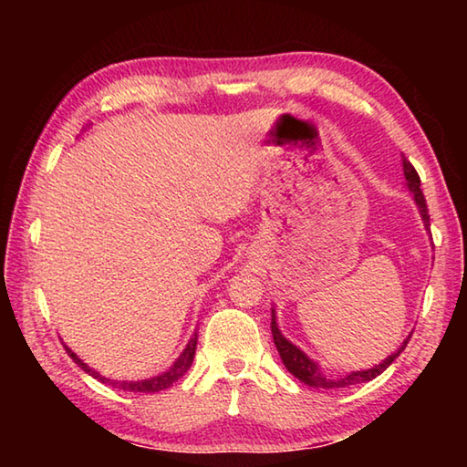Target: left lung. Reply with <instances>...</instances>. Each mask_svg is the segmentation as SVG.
<instances>
[{"label": "left lung", "mask_w": 467, "mask_h": 467, "mask_svg": "<svg viewBox=\"0 0 467 467\" xmlns=\"http://www.w3.org/2000/svg\"><path fill=\"white\" fill-rule=\"evenodd\" d=\"M404 175H406V181H408V187L410 192L414 193V202L418 205V210H420V216L424 220V226L426 231H431V216H429V208H426V200L422 195V189H420V177H418L416 169L412 167V162L408 161V158L404 156ZM272 336H274V344L275 348H278L280 352V358L284 362V367H286L292 375H295L298 381H303L306 385L311 387H323V389H336V387H346V385H357V383H365V381H373L375 377H379L383 373V370L391 365V362L400 357L401 352H404V348L408 346L410 337L404 344H401V348L395 354H391L389 358H385L381 365H377L373 368L368 370H357V373H350L346 377H339V379H329L326 377L319 370V367L315 365V362L306 357V354L303 350H298V348L295 344H290L286 337L282 336V331L278 329V323H275V313L272 311Z\"/></svg>", "instance_id": "left-lung-1"}]
</instances>
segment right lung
<instances>
[{
    "instance_id": "right-lung-1",
    "label": "right lung",
    "mask_w": 467,
    "mask_h": 467,
    "mask_svg": "<svg viewBox=\"0 0 467 467\" xmlns=\"http://www.w3.org/2000/svg\"><path fill=\"white\" fill-rule=\"evenodd\" d=\"M195 346H197V334H193V337L189 339V344H187V348L183 350V354H181L175 365H172V367L167 370V373H162V375H158V377H152V379H144V381H133V383H128V381H123V383H119V381H110V379L99 375L97 370H92L88 365H84V362H82L80 358H78L76 354H74L72 350H69L67 346H66V350H67V354H69V358H72L78 367L84 368L86 373L92 375L94 379H99L100 383H109V385H113V387H121V389H128V391L156 393V391L167 389V387H171L172 383L177 381V379H181V377H183V375L187 373V368L192 367L193 357H195Z\"/></svg>"
}]
</instances>
